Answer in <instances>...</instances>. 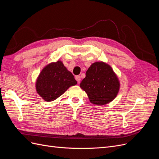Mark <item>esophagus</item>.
<instances>
[{"instance_id": "34e87169", "label": "esophagus", "mask_w": 159, "mask_h": 159, "mask_svg": "<svg viewBox=\"0 0 159 159\" xmlns=\"http://www.w3.org/2000/svg\"><path fill=\"white\" fill-rule=\"evenodd\" d=\"M75 78L76 81H78V82H80V80H81V77H80V75H76V76L75 77Z\"/></svg>"}]
</instances>
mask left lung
<instances>
[{"instance_id":"left-lung-1","label":"left lung","mask_w":159,"mask_h":159,"mask_svg":"<svg viewBox=\"0 0 159 159\" xmlns=\"http://www.w3.org/2000/svg\"><path fill=\"white\" fill-rule=\"evenodd\" d=\"M119 86L111 67L102 61L91 64L80 83V88L88 94L90 102L98 105L113 101L118 93Z\"/></svg>"}]
</instances>
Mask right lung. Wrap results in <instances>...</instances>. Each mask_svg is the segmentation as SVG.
<instances>
[{
  "instance_id": "right-lung-1",
  "label": "right lung",
  "mask_w": 159,
  "mask_h": 159,
  "mask_svg": "<svg viewBox=\"0 0 159 159\" xmlns=\"http://www.w3.org/2000/svg\"><path fill=\"white\" fill-rule=\"evenodd\" d=\"M77 84L74 75L61 61L47 65L38 77L37 93L46 102H52L63 94L70 86Z\"/></svg>"
}]
</instances>
